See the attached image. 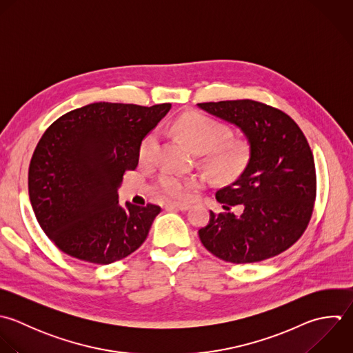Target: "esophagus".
Wrapping results in <instances>:
<instances>
[{
  "instance_id": "34e87169",
  "label": "esophagus",
  "mask_w": 353,
  "mask_h": 353,
  "mask_svg": "<svg viewBox=\"0 0 353 353\" xmlns=\"http://www.w3.org/2000/svg\"><path fill=\"white\" fill-rule=\"evenodd\" d=\"M191 206L187 203H168L166 209L168 210H180V212H187Z\"/></svg>"
}]
</instances>
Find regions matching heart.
Returning a JSON list of instances; mask_svg holds the SVG:
<instances>
[{
    "label": "heart",
    "instance_id": "b5f03b06",
    "mask_svg": "<svg viewBox=\"0 0 353 353\" xmlns=\"http://www.w3.org/2000/svg\"><path fill=\"white\" fill-rule=\"evenodd\" d=\"M176 132L196 151L203 155L208 170L219 180L230 181L238 177L248 166L252 155L250 143L245 137H231V129L202 112L181 117L174 123ZM158 132L148 133L140 145V159L154 161L159 148ZM199 187L195 177H184L165 172L155 183L157 191L170 201H187Z\"/></svg>",
    "mask_w": 353,
    "mask_h": 353
}]
</instances>
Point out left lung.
<instances>
[{
	"label": "left lung",
	"instance_id": "1",
	"mask_svg": "<svg viewBox=\"0 0 353 353\" xmlns=\"http://www.w3.org/2000/svg\"><path fill=\"white\" fill-rule=\"evenodd\" d=\"M239 126L250 143L248 166L231 185L217 191L227 213L210 212L199 230L202 245L234 264L259 263L292 248L305 232L316 199V170L311 147L286 112L242 99L198 104ZM239 205L241 216L230 209Z\"/></svg>",
	"mask_w": 353,
	"mask_h": 353
}]
</instances>
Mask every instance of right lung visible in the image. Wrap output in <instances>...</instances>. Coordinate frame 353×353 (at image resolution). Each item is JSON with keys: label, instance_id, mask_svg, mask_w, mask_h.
I'll use <instances>...</instances> for the list:
<instances>
[{"label": "right lung", "instance_id": "obj_1", "mask_svg": "<svg viewBox=\"0 0 353 353\" xmlns=\"http://www.w3.org/2000/svg\"><path fill=\"white\" fill-rule=\"evenodd\" d=\"M170 107L92 103L45 130L30 161L28 195L39 227L63 253L107 265L144 243L161 208L123 209L118 188L137 168L144 137Z\"/></svg>", "mask_w": 353, "mask_h": 353}]
</instances>
